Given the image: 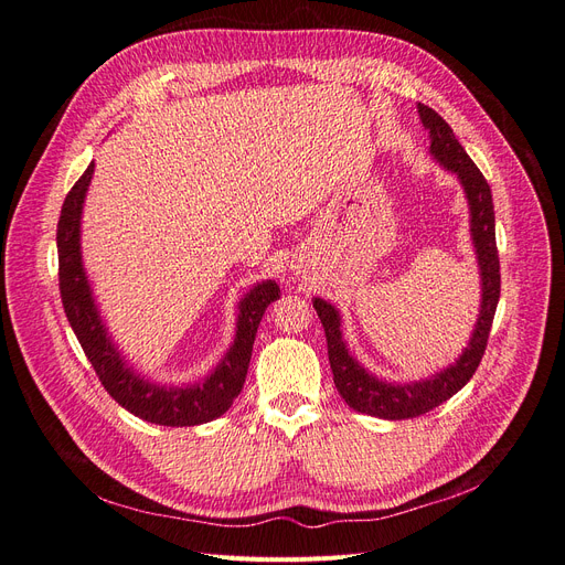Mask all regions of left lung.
I'll return each instance as SVG.
<instances>
[{
	"label": "left lung",
	"instance_id": "left-lung-1",
	"mask_svg": "<svg viewBox=\"0 0 565 565\" xmlns=\"http://www.w3.org/2000/svg\"><path fill=\"white\" fill-rule=\"evenodd\" d=\"M417 115L431 138V154L439 159L444 167L452 173H458L460 183L465 185L469 211H471V236H475L481 281H483V302L481 315L477 321L475 335L469 340L465 354L455 361V366L444 373L434 375L413 385H387V382L375 380L363 371L359 363L348 354V348L342 342L340 333V317L335 309L315 298V309L323 323L326 342H329V361L333 371V382L350 408L382 417V420H406V417L423 415L439 404L448 402L452 394H458L469 377L477 373L483 352L488 348L490 326L500 300V258L495 244V211H493V194H490L488 180L479 171L475 161L469 159L462 145L455 138L452 129L446 119L434 113L431 107L417 103Z\"/></svg>",
	"mask_w": 565,
	"mask_h": 565
}]
</instances>
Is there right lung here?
<instances>
[{
	"instance_id": "add662e5",
	"label": "right lung",
	"mask_w": 565,
	"mask_h": 565,
	"mask_svg": "<svg viewBox=\"0 0 565 565\" xmlns=\"http://www.w3.org/2000/svg\"><path fill=\"white\" fill-rule=\"evenodd\" d=\"M90 173H94V161L88 163V169L67 192L56 230L58 286L72 331H75L86 359L94 366L100 385L121 408L142 417V420L163 427H192L211 423L215 417H221L232 406L234 398L239 396L260 319L267 305L281 296V290L275 281H263L242 300L232 350L204 385L173 390L157 387L140 380L131 373V369L124 366L119 352L107 340L98 309L94 300H90V288L82 267L79 215L86 188L90 183Z\"/></svg>"
}]
</instances>
